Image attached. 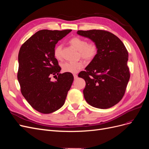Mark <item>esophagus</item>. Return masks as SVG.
Returning <instances> with one entry per match:
<instances>
[{
	"mask_svg": "<svg viewBox=\"0 0 149 149\" xmlns=\"http://www.w3.org/2000/svg\"><path fill=\"white\" fill-rule=\"evenodd\" d=\"M73 76H74V79H76L78 78V75H77V74H73Z\"/></svg>",
	"mask_w": 149,
	"mask_h": 149,
	"instance_id": "34e87169",
	"label": "esophagus"
}]
</instances>
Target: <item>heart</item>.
<instances>
[{
  "label": "heart",
  "instance_id": "obj_1",
  "mask_svg": "<svg viewBox=\"0 0 149 149\" xmlns=\"http://www.w3.org/2000/svg\"><path fill=\"white\" fill-rule=\"evenodd\" d=\"M70 44L79 51V56L86 61H90L95 58L98 53V46L94 42H88L85 39L74 37L71 38ZM62 45H58L54 49V56L57 60H61L62 58ZM83 63L81 61L69 62L66 61L61 65L62 71L65 73H76L83 68Z\"/></svg>",
  "mask_w": 149,
  "mask_h": 149
}]
</instances>
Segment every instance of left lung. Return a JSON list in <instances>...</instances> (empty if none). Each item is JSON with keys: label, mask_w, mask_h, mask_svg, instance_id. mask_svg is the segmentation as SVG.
Masks as SVG:
<instances>
[{"label": "left lung", "mask_w": 149, "mask_h": 149, "mask_svg": "<svg viewBox=\"0 0 149 149\" xmlns=\"http://www.w3.org/2000/svg\"><path fill=\"white\" fill-rule=\"evenodd\" d=\"M98 46L97 56L78 74L86 81L85 100L94 107L108 109L123 97L130 78L128 52L121 40L102 30H78Z\"/></svg>", "instance_id": "8db88e82"}]
</instances>
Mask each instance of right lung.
Masks as SVG:
<instances>
[{
	"label": "right lung",
	"mask_w": 149,
	"mask_h": 149,
	"mask_svg": "<svg viewBox=\"0 0 149 149\" xmlns=\"http://www.w3.org/2000/svg\"><path fill=\"white\" fill-rule=\"evenodd\" d=\"M70 31L39 30L19 50L17 78L21 93L30 105L41 113H52L63 106L73 83L71 73H59L61 68L53 53L58 42ZM56 74L57 80L52 82L51 76Z\"/></svg>",
	"instance_id": "right-lung-1"
}]
</instances>
